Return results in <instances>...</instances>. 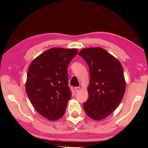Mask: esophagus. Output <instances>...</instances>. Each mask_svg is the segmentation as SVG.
Masks as SVG:
<instances>
[{
	"instance_id": "obj_1",
	"label": "esophagus",
	"mask_w": 148,
	"mask_h": 148,
	"mask_svg": "<svg viewBox=\"0 0 148 148\" xmlns=\"http://www.w3.org/2000/svg\"><path fill=\"white\" fill-rule=\"evenodd\" d=\"M75 91L77 92H78L80 90V88L79 86H77V87H75Z\"/></svg>"
}]
</instances>
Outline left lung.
Listing matches in <instances>:
<instances>
[{
    "label": "left lung",
    "mask_w": 148,
    "mask_h": 148,
    "mask_svg": "<svg viewBox=\"0 0 148 148\" xmlns=\"http://www.w3.org/2000/svg\"><path fill=\"white\" fill-rule=\"evenodd\" d=\"M78 55L86 61L90 73L84 111L93 120L104 119L116 109L124 96L126 83L122 66L101 47L83 49Z\"/></svg>",
    "instance_id": "obj_1"
}]
</instances>
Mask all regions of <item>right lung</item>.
I'll return each instance as SVG.
<instances>
[{
	"label": "right lung",
	"mask_w": 148,
	"mask_h": 148,
	"mask_svg": "<svg viewBox=\"0 0 148 148\" xmlns=\"http://www.w3.org/2000/svg\"><path fill=\"white\" fill-rule=\"evenodd\" d=\"M76 49L52 48L31 62L26 91L39 114L49 120L61 118L71 97L67 68L77 54Z\"/></svg>",
	"instance_id": "obj_1"
}]
</instances>
